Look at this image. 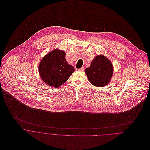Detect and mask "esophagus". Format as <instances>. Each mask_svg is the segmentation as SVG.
Here are the masks:
<instances>
[{"mask_svg": "<svg viewBox=\"0 0 150 150\" xmlns=\"http://www.w3.org/2000/svg\"><path fill=\"white\" fill-rule=\"evenodd\" d=\"M78 71H84V67H81L80 69H77Z\"/></svg>", "mask_w": 150, "mask_h": 150, "instance_id": "1", "label": "esophagus"}]
</instances>
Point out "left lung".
I'll return each mask as SVG.
<instances>
[{
  "instance_id": "left-lung-1",
  "label": "left lung",
  "mask_w": 150,
  "mask_h": 150,
  "mask_svg": "<svg viewBox=\"0 0 150 150\" xmlns=\"http://www.w3.org/2000/svg\"><path fill=\"white\" fill-rule=\"evenodd\" d=\"M114 68L111 61L103 55L94 57L89 67L85 72L93 86L102 87L107 85L112 78Z\"/></svg>"
}]
</instances>
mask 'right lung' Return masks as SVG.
<instances>
[{"label":"right lung","instance_id":"add662e5","mask_svg":"<svg viewBox=\"0 0 150 150\" xmlns=\"http://www.w3.org/2000/svg\"><path fill=\"white\" fill-rule=\"evenodd\" d=\"M63 50H54L43 57L39 65L41 78L47 85L55 88L64 83L75 71L68 64Z\"/></svg>","mask_w":150,"mask_h":150}]
</instances>
